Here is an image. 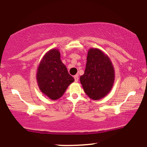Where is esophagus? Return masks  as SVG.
I'll list each match as a JSON object with an SVG mask.
<instances>
[{"mask_svg": "<svg viewBox=\"0 0 147 147\" xmlns=\"http://www.w3.org/2000/svg\"><path fill=\"white\" fill-rule=\"evenodd\" d=\"M74 79H75V82H77L79 81V75H76L74 76Z\"/></svg>", "mask_w": 147, "mask_h": 147, "instance_id": "1", "label": "esophagus"}]
</instances>
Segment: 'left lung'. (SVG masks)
Instances as JSON below:
<instances>
[{"label":"left lung","mask_w":147,"mask_h":147,"mask_svg":"<svg viewBox=\"0 0 147 147\" xmlns=\"http://www.w3.org/2000/svg\"><path fill=\"white\" fill-rule=\"evenodd\" d=\"M114 79V68L109 57L99 49H90L84 74L80 77L86 94L95 100L103 98L112 88Z\"/></svg>","instance_id":"8db88e82"}]
</instances>
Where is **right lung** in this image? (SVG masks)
Instances as JSON below:
<instances>
[{
    "instance_id": "1",
    "label": "right lung",
    "mask_w": 147,
    "mask_h": 147,
    "mask_svg": "<svg viewBox=\"0 0 147 147\" xmlns=\"http://www.w3.org/2000/svg\"><path fill=\"white\" fill-rule=\"evenodd\" d=\"M36 79L40 90L53 100L60 98L74 82L57 49L50 50L43 57L37 70Z\"/></svg>"
}]
</instances>
